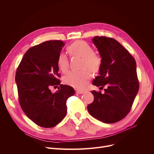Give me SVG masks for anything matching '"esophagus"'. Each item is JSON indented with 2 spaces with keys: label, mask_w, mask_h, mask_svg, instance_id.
Wrapping results in <instances>:
<instances>
[{
  "label": "esophagus",
  "mask_w": 154,
  "mask_h": 154,
  "mask_svg": "<svg viewBox=\"0 0 154 154\" xmlns=\"http://www.w3.org/2000/svg\"><path fill=\"white\" fill-rule=\"evenodd\" d=\"M84 92V91H80V90H77V91H76V93H77V94H83Z\"/></svg>",
  "instance_id": "34e87169"
}]
</instances>
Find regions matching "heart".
Returning a JSON list of instances; mask_svg holds the SVG:
<instances>
[{"label": "heart", "instance_id": "1", "mask_svg": "<svg viewBox=\"0 0 154 154\" xmlns=\"http://www.w3.org/2000/svg\"><path fill=\"white\" fill-rule=\"evenodd\" d=\"M68 50L72 55L82 58L81 68L79 71H71L64 77V82L73 87L82 89L92 77V73L98 72L102 66L100 55L94 52L92 47L84 40H77L70 44ZM59 69L63 73L68 71L69 64L68 57L63 52H60L57 58Z\"/></svg>", "mask_w": 154, "mask_h": 154}]
</instances>
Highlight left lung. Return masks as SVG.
Segmentation results:
<instances>
[{"mask_svg":"<svg viewBox=\"0 0 154 154\" xmlns=\"http://www.w3.org/2000/svg\"><path fill=\"white\" fill-rule=\"evenodd\" d=\"M93 44L102 57L99 75L92 84L100 87L106 85L104 94L92 91L94 100L88 105L89 114L101 122L112 124L124 119L130 112L138 93L139 82L137 78L135 59L116 40L95 36Z\"/></svg>","mask_w":154,"mask_h":154,"instance_id":"1","label":"left lung"}]
</instances>
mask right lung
Segmentation results:
<instances>
[{
	"label": "right lung",
	"mask_w": 154,
	"mask_h": 154,
	"mask_svg": "<svg viewBox=\"0 0 154 154\" xmlns=\"http://www.w3.org/2000/svg\"><path fill=\"white\" fill-rule=\"evenodd\" d=\"M65 45L61 40H48L24 54L16 71L19 101L26 115L37 125L51 128L67 114L66 102L75 94L73 87L60 84L57 58ZM59 85L55 93L50 88Z\"/></svg>",
	"instance_id": "add662e5"
}]
</instances>
